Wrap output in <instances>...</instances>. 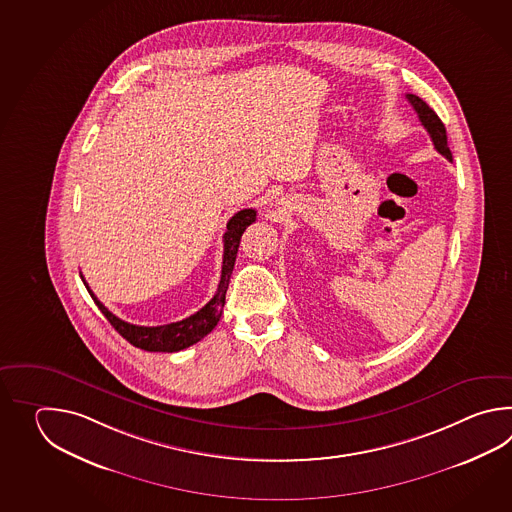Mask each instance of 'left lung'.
Instances as JSON below:
<instances>
[{
    "label": "left lung",
    "mask_w": 512,
    "mask_h": 512,
    "mask_svg": "<svg viewBox=\"0 0 512 512\" xmlns=\"http://www.w3.org/2000/svg\"><path fill=\"white\" fill-rule=\"evenodd\" d=\"M406 98L414 106L415 113L419 115V120L425 126V130L430 133V139L434 142L435 150L441 153V155H445L448 161H452V153H450L448 142H446L445 124L437 117V113L426 104L423 98L415 97V95H410V93L406 95Z\"/></svg>",
    "instance_id": "1"
}]
</instances>
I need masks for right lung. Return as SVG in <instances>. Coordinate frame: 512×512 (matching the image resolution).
<instances>
[{
	"instance_id": "right-lung-1",
	"label": "right lung",
	"mask_w": 512,
	"mask_h": 512,
	"mask_svg": "<svg viewBox=\"0 0 512 512\" xmlns=\"http://www.w3.org/2000/svg\"><path fill=\"white\" fill-rule=\"evenodd\" d=\"M254 221H256L254 208H243L229 219L227 232L223 234V267H221L218 291L205 307H201L197 313L188 316L181 322L157 327L128 324V322L120 320L119 316L113 315L108 307L98 300L84 278H82V282L86 285L91 298L95 300L98 309L102 311V315L108 318L109 324L115 327L120 335L135 348H141L144 351H164V353H174V351L190 348L201 338L207 337L208 333L218 326L219 318L223 313V305H225V294L229 289L230 274L234 271V263H236V256L240 249L241 236Z\"/></svg>"
}]
</instances>
